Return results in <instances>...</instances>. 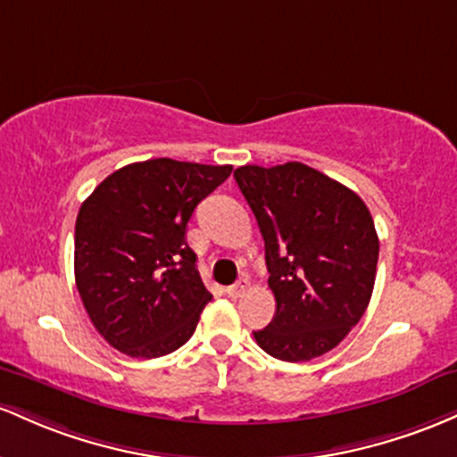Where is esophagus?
Wrapping results in <instances>:
<instances>
[{
  "instance_id": "1",
  "label": "esophagus",
  "mask_w": 457,
  "mask_h": 457,
  "mask_svg": "<svg viewBox=\"0 0 457 457\" xmlns=\"http://www.w3.org/2000/svg\"><path fill=\"white\" fill-rule=\"evenodd\" d=\"M248 289V280H237V283L235 285H230L228 289H227V294H228V297H239V295H244V291Z\"/></svg>"
}]
</instances>
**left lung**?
<instances>
[{
    "instance_id": "obj_1",
    "label": "left lung",
    "mask_w": 457,
    "mask_h": 457,
    "mask_svg": "<svg viewBox=\"0 0 457 457\" xmlns=\"http://www.w3.org/2000/svg\"><path fill=\"white\" fill-rule=\"evenodd\" d=\"M233 177L263 235L276 297L256 343L287 362L330 352L365 315L376 283L380 242L367 204L300 162L242 166Z\"/></svg>"
}]
</instances>
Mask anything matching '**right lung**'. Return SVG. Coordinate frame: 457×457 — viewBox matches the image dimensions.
Returning <instances> with one entry per match:
<instances>
[{"label":"right lung","mask_w":457,"mask_h":457,"mask_svg":"<svg viewBox=\"0 0 457 457\" xmlns=\"http://www.w3.org/2000/svg\"><path fill=\"white\" fill-rule=\"evenodd\" d=\"M230 172L168 157L137 162L112 172L81 204L77 291L114 350L160 358L194 335L212 294L186 242L187 222Z\"/></svg>","instance_id":"right-lung-1"}]
</instances>
